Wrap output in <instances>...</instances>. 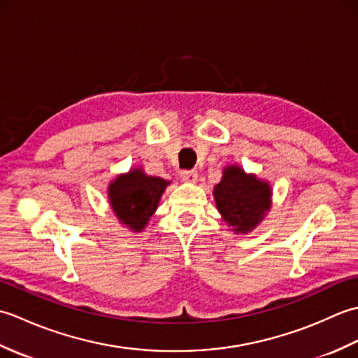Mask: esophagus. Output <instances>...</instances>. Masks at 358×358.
<instances>
[{
    "label": "esophagus",
    "instance_id": "obj_1",
    "mask_svg": "<svg viewBox=\"0 0 358 358\" xmlns=\"http://www.w3.org/2000/svg\"><path fill=\"white\" fill-rule=\"evenodd\" d=\"M196 178H199V172H196V171H183V172H181V180L186 181V183H195Z\"/></svg>",
    "mask_w": 358,
    "mask_h": 358
}]
</instances>
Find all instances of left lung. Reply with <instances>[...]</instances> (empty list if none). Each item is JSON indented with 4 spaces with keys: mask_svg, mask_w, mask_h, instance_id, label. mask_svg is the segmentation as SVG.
Returning <instances> with one entry per match:
<instances>
[{
    "mask_svg": "<svg viewBox=\"0 0 358 358\" xmlns=\"http://www.w3.org/2000/svg\"><path fill=\"white\" fill-rule=\"evenodd\" d=\"M214 196L220 214L235 232H248L262 222L269 210L271 189L264 181L246 175L237 166L226 167L223 180L215 186Z\"/></svg>",
    "mask_w": 358,
    "mask_h": 358,
    "instance_id": "8db88e82",
    "label": "left lung"
}]
</instances>
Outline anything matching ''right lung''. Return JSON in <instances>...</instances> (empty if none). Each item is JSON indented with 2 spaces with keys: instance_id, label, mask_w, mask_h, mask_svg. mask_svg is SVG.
Here are the masks:
<instances>
[{
  "instance_id": "obj_1",
  "label": "right lung",
  "mask_w": 358,
  "mask_h": 358,
  "mask_svg": "<svg viewBox=\"0 0 358 358\" xmlns=\"http://www.w3.org/2000/svg\"><path fill=\"white\" fill-rule=\"evenodd\" d=\"M167 185L169 181L148 177L140 169L120 175L109 186L112 209L120 222L140 232L155 212Z\"/></svg>"
}]
</instances>
